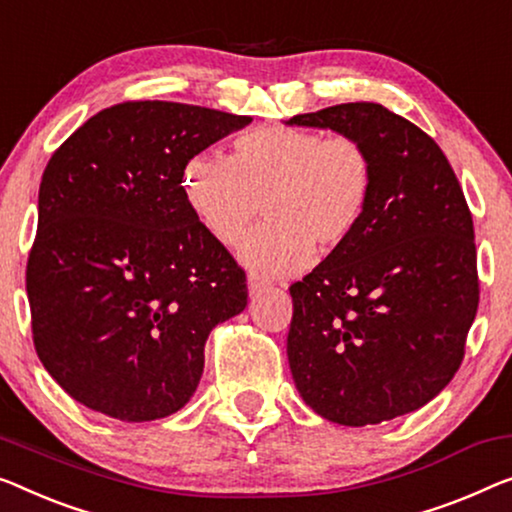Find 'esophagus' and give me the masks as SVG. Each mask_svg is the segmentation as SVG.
Returning <instances> with one entry per match:
<instances>
[{"instance_id":"1","label":"esophagus","mask_w":512,"mask_h":512,"mask_svg":"<svg viewBox=\"0 0 512 512\" xmlns=\"http://www.w3.org/2000/svg\"><path fill=\"white\" fill-rule=\"evenodd\" d=\"M269 285H271L269 278H262V276H259V273L250 271V276H248V289H250V294L262 292V289H266Z\"/></svg>"}]
</instances>
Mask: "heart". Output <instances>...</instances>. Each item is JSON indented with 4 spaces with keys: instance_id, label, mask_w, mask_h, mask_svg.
<instances>
[{
    "instance_id": "b5f03b06",
    "label": "heart",
    "mask_w": 512,
    "mask_h": 512,
    "mask_svg": "<svg viewBox=\"0 0 512 512\" xmlns=\"http://www.w3.org/2000/svg\"><path fill=\"white\" fill-rule=\"evenodd\" d=\"M375 165L363 142L305 128L271 126L234 140V156L195 154L183 190L202 225L236 246L262 216L269 225L243 243L255 271L287 276L310 264L315 248L345 246L368 213Z\"/></svg>"
}]
</instances>
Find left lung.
I'll use <instances>...</instances> for the list:
<instances>
[{"instance_id":"left-lung-1","label":"left lung","mask_w":512,"mask_h":512,"mask_svg":"<svg viewBox=\"0 0 512 512\" xmlns=\"http://www.w3.org/2000/svg\"><path fill=\"white\" fill-rule=\"evenodd\" d=\"M370 151L375 188L361 227L289 287L296 391L340 425L421 409L460 368L478 310L474 220L444 151L379 103L296 114Z\"/></svg>"}]
</instances>
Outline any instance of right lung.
Segmentation results:
<instances>
[{"label": "right lung", "instance_id": "add662e5", "mask_svg": "<svg viewBox=\"0 0 512 512\" xmlns=\"http://www.w3.org/2000/svg\"><path fill=\"white\" fill-rule=\"evenodd\" d=\"M250 117L128 101L52 154L27 259L34 347L85 407L156 421L193 398L211 329L246 308V271L202 225L183 167Z\"/></svg>", "mask_w": 512, "mask_h": 512}]
</instances>
